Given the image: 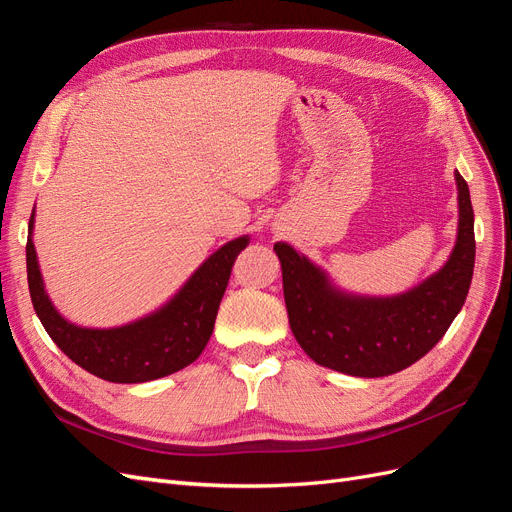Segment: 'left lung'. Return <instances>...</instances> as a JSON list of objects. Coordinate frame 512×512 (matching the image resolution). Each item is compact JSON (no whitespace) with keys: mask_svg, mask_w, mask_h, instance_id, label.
<instances>
[{"mask_svg":"<svg viewBox=\"0 0 512 512\" xmlns=\"http://www.w3.org/2000/svg\"><path fill=\"white\" fill-rule=\"evenodd\" d=\"M459 230L446 265L406 294L350 297L288 243H275L282 262L290 329L307 356L342 374L380 378L416 363L436 346L466 303L474 273V211L468 183L455 173Z\"/></svg>","mask_w":512,"mask_h":512,"instance_id":"8db88e82","label":"left lung"}]
</instances>
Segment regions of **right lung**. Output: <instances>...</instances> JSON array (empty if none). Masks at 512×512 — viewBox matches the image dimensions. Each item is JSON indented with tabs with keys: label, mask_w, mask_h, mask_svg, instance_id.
I'll return each mask as SVG.
<instances>
[{
	"label": "right lung",
	"mask_w": 512,
	"mask_h": 512,
	"mask_svg": "<svg viewBox=\"0 0 512 512\" xmlns=\"http://www.w3.org/2000/svg\"><path fill=\"white\" fill-rule=\"evenodd\" d=\"M34 213L27 237V284L46 333L66 356L108 382L136 384L175 374L194 363L213 333L215 316L230 280L232 265L247 237L220 247L162 309L117 329H83L61 318L46 297L32 241Z\"/></svg>",
	"instance_id": "add662e5"
}]
</instances>
